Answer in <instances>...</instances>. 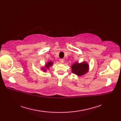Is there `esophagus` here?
<instances>
[{
	"label": "esophagus",
	"mask_w": 121,
	"mask_h": 121,
	"mask_svg": "<svg viewBox=\"0 0 121 121\" xmlns=\"http://www.w3.org/2000/svg\"><path fill=\"white\" fill-rule=\"evenodd\" d=\"M60 62L61 63H64V62H65V60H64L63 59H60Z\"/></svg>",
	"instance_id": "obj_1"
}]
</instances>
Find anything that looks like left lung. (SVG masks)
Segmentation results:
<instances>
[{"label": "left lung", "mask_w": 121, "mask_h": 121, "mask_svg": "<svg viewBox=\"0 0 121 121\" xmlns=\"http://www.w3.org/2000/svg\"><path fill=\"white\" fill-rule=\"evenodd\" d=\"M88 69V65L86 62L75 63L72 65V72L77 75L81 76L85 74Z\"/></svg>", "instance_id": "1"}]
</instances>
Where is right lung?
I'll return each instance as SVG.
<instances>
[{
    "instance_id": "obj_1",
    "label": "right lung",
    "mask_w": 121,
    "mask_h": 121,
    "mask_svg": "<svg viewBox=\"0 0 121 121\" xmlns=\"http://www.w3.org/2000/svg\"><path fill=\"white\" fill-rule=\"evenodd\" d=\"M52 64H53V62H51V61H50V62H48L47 64H46V65H45V66H46V68L49 69V68L50 66H51V65H52ZM42 69H43V71H45V72H46V71L45 68H43Z\"/></svg>"
}]
</instances>
